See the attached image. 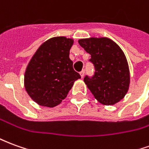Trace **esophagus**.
I'll list each match as a JSON object with an SVG mask.
<instances>
[{
  "label": "esophagus",
  "mask_w": 149,
  "mask_h": 149,
  "mask_svg": "<svg viewBox=\"0 0 149 149\" xmlns=\"http://www.w3.org/2000/svg\"><path fill=\"white\" fill-rule=\"evenodd\" d=\"M80 74H81V77H82V78L84 77V70H82V71L80 72Z\"/></svg>",
  "instance_id": "34e87169"
}]
</instances>
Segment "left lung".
<instances>
[{"mask_svg":"<svg viewBox=\"0 0 149 149\" xmlns=\"http://www.w3.org/2000/svg\"><path fill=\"white\" fill-rule=\"evenodd\" d=\"M91 55L93 77L86 76L84 83L94 97L104 105L115 104L127 93L130 83L128 61L122 49L107 37H90L78 40Z\"/></svg>","mask_w":149,"mask_h":149,"instance_id":"8db88e82","label":"left lung"}]
</instances>
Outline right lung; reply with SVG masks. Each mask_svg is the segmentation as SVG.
Masks as SVG:
<instances>
[{
	"instance_id": "add662e5",
	"label": "right lung",
	"mask_w": 149,
	"mask_h": 149,
	"mask_svg": "<svg viewBox=\"0 0 149 149\" xmlns=\"http://www.w3.org/2000/svg\"><path fill=\"white\" fill-rule=\"evenodd\" d=\"M73 40L56 37L44 42L33 56L24 73V88L39 105H58L67 97L75 81L81 78L73 69L69 51Z\"/></svg>"
}]
</instances>
